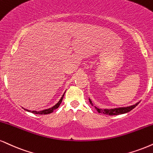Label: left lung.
<instances>
[{
  "label": "left lung",
  "instance_id": "left-lung-1",
  "mask_svg": "<svg viewBox=\"0 0 153 153\" xmlns=\"http://www.w3.org/2000/svg\"><path fill=\"white\" fill-rule=\"evenodd\" d=\"M88 100H89V102H90V103H91V105H94L93 103H92V101H91V99H88ZM140 102H137L134 105H131V106L121 107V108H112V109H101V108H97V107L95 106V108L97 109V111H98V112L101 113V114L109 115V116H114V115H119V114H126V113L129 112V111L133 110V109Z\"/></svg>",
  "mask_w": 153,
  "mask_h": 153
}]
</instances>
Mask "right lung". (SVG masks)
<instances>
[{"label":"right lung","mask_w":153,"mask_h":153,"mask_svg":"<svg viewBox=\"0 0 153 153\" xmlns=\"http://www.w3.org/2000/svg\"><path fill=\"white\" fill-rule=\"evenodd\" d=\"M65 92L64 93L63 95H62V97L61 99H60V100L59 101H58V103H56V104H55L54 105V106H52V108H50L48 109H45V110H42V111H30V110H27V109H25V110H26L27 111H28V112H32L33 113V114H40V115H46V114H51V113H52L54 111V110H55V109H56L58 108V107L59 106V105L61 104L62 101V99H63V97L64 96H65Z\"/></svg>","instance_id":"right-lung-1"}]
</instances>
